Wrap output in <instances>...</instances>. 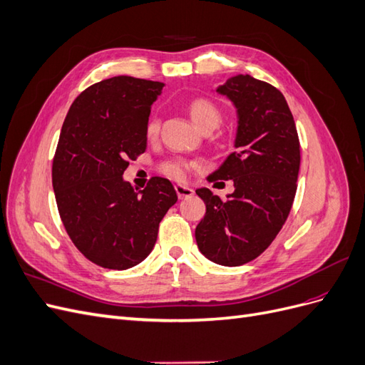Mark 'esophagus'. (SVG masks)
Instances as JSON below:
<instances>
[{
  "mask_svg": "<svg viewBox=\"0 0 365 365\" xmlns=\"http://www.w3.org/2000/svg\"><path fill=\"white\" fill-rule=\"evenodd\" d=\"M175 190H176V195H178L180 200H184V197H190L193 195V189H190L189 185L178 184V185H175Z\"/></svg>",
  "mask_w": 365,
  "mask_h": 365,
  "instance_id": "esophagus-1",
  "label": "esophagus"
}]
</instances>
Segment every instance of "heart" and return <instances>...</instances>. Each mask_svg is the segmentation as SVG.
Masks as SVG:
<instances>
[{
	"label": "heart",
	"instance_id": "b5f03b06",
	"mask_svg": "<svg viewBox=\"0 0 365 365\" xmlns=\"http://www.w3.org/2000/svg\"><path fill=\"white\" fill-rule=\"evenodd\" d=\"M189 114L193 123L201 129L202 132H212L217 129L222 123V113H220L219 106L205 97H196L189 103ZM160 132V117L153 114L149 117L146 123V135L149 138L157 137ZM192 165L180 158L168 160L161 164V172L168 175L169 178L173 180H182L185 178L187 172L190 170Z\"/></svg>",
	"mask_w": 365,
	"mask_h": 365
}]
</instances>
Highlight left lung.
Wrapping results in <instances>:
<instances>
[{
  "instance_id": "1",
  "label": "left lung",
  "mask_w": 365,
  "mask_h": 365,
  "mask_svg": "<svg viewBox=\"0 0 365 365\" xmlns=\"http://www.w3.org/2000/svg\"><path fill=\"white\" fill-rule=\"evenodd\" d=\"M216 91L236 106V150L207 180H233L235 192L222 201L205 187L196 190L207 212L195 237L208 260L239 267L259 257L288 219L300 141L291 109L275 86L237 74Z\"/></svg>"
}]
</instances>
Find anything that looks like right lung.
I'll return each mask as SVG.
<instances>
[{"mask_svg":"<svg viewBox=\"0 0 365 365\" xmlns=\"http://www.w3.org/2000/svg\"><path fill=\"white\" fill-rule=\"evenodd\" d=\"M164 83L115 76L77 96L53 158V189L62 224L83 256L123 271L145 260L158 227L178 201L169 180L143 190L123 180L129 160L146 150L150 106Z\"/></svg>","mask_w":365,"mask_h":365,"instance_id":"right-lung-1","label":"right lung"}]
</instances>
